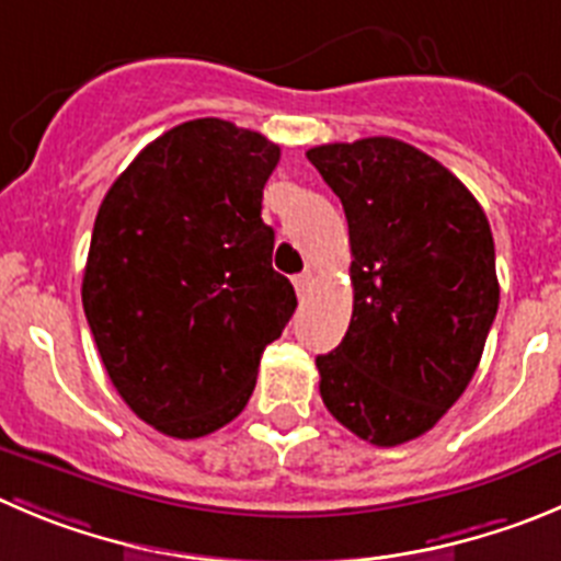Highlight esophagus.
<instances>
[{
  "label": "esophagus",
  "instance_id": "1",
  "mask_svg": "<svg viewBox=\"0 0 561 561\" xmlns=\"http://www.w3.org/2000/svg\"><path fill=\"white\" fill-rule=\"evenodd\" d=\"M293 285H296L298 296H305V293L310 290V285H312V271H301V274L293 279Z\"/></svg>",
  "mask_w": 561,
  "mask_h": 561
}]
</instances>
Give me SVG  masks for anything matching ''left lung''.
<instances>
[{"label": "left lung", "instance_id": "1", "mask_svg": "<svg viewBox=\"0 0 561 561\" xmlns=\"http://www.w3.org/2000/svg\"><path fill=\"white\" fill-rule=\"evenodd\" d=\"M343 202L354 312L316 359L321 399L348 432L390 448L426 434L479 368L499 312L495 243L473 193L396 138L307 151Z\"/></svg>", "mask_w": 561, "mask_h": 561}]
</instances>
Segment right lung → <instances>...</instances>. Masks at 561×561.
Listing matches in <instances>:
<instances>
[{
	"label": "right lung",
	"instance_id": "obj_1",
	"mask_svg": "<svg viewBox=\"0 0 561 561\" xmlns=\"http://www.w3.org/2000/svg\"><path fill=\"white\" fill-rule=\"evenodd\" d=\"M279 146L221 118L151 140L96 213L82 307L110 381L169 437L227 426L296 310L271 268L263 187Z\"/></svg>",
	"mask_w": 561,
	"mask_h": 561
}]
</instances>
